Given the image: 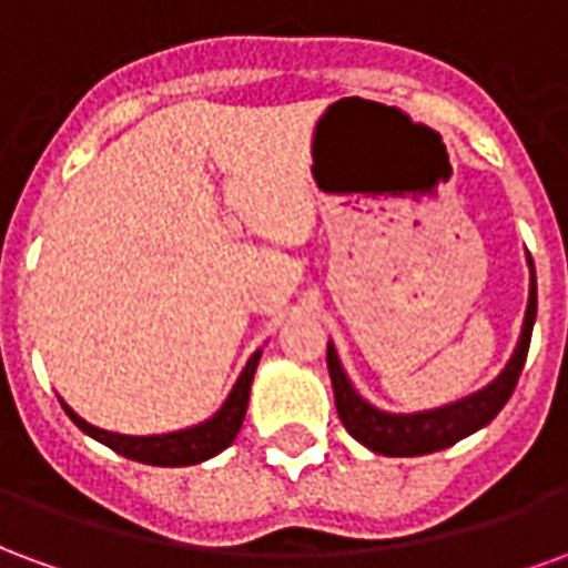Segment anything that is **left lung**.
Returning a JSON list of instances; mask_svg holds the SVG:
<instances>
[{
	"label": "left lung",
	"mask_w": 568,
	"mask_h": 568,
	"mask_svg": "<svg viewBox=\"0 0 568 568\" xmlns=\"http://www.w3.org/2000/svg\"><path fill=\"white\" fill-rule=\"evenodd\" d=\"M526 261H529V304H526L524 332H520V341H517L511 362L480 393L459 398L453 405L435 407V410H419V414H386L381 407L368 405L353 389V383H349L344 365L337 358V349L328 344V374H332L337 417H341L344 428L358 444H365L368 450L383 453V456H423V453L444 450V447H450L456 440L468 438L471 432L484 428L489 419L499 414L505 402L511 398L517 381H520L526 353H529L532 325H536V267H532L529 255H526Z\"/></svg>",
	"instance_id": "8db88e82"
}]
</instances>
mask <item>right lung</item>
<instances>
[{
    "label": "right lung",
    "mask_w": 568,
    "mask_h": 568,
    "mask_svg": "<svg viewBox=\"0 0 568 568\" xmlns=\"http://www.w3.org/2000/svg\"><path fill=\"white\" fill-rule=\"evenodd\" d=\"M258 358L261 349L248 358L246 368L236 377L234 389L224 398L222 410L215 417L200 423V426L170 432V435H140V438L136 435H118V432H105V428L91 426L67 402H60V405H63L69 419L84 435H91V438H97L105 447H112L121 456H128V459H136V463L145 465H166V468H175V465H197L203 459H212L215 453H222L236 438V432L243 426V417H246L248 389H252V377H255V368H258Z\"/></svg>",
    "instance_id": "1"
}]
</instances>
